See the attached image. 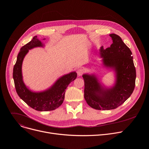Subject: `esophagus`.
I'll return each mask as SVG.
<instances>
[{
    "label": "esophagus",
    "instance_id": "34e87169",
    "mask_svg": "<svg viewBox=\"0 0 149 149\" xmlns=\"http://www.w3.org/2000/svg\"><path fill=\"white\" fill-rule=\"evenodd\" d=\"M77 75L78 76H81L84 73V69L82 68H80L77 70Z\"/></svg>",
    "mask_w": 149,
    "mask_h": 149
}]
</instances>
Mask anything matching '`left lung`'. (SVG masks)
Wrapping results in <instances>:
<instances>
[{
	"instance_id": "8db88e82",
	"label": "left lung",
	"mask_w": 149,
	"mask_h": 149,
	"mask_svg": "<svg viewBox=\"0 0 149 149\" xmlns=\"http://www.w3.org/2000/svg\"><path fill=\"white\" fill-rule=\"evenodd\" d=\"M109 36L113 43L105 49L101 46L100 54L104 66L115 72L113 86L106 88L94 74H84L82 76L84 99L89 106L97 110H111L121 106L130 97L135 86L136 69L131 51L119 36Z\"/></svg>"
}]
</instances>
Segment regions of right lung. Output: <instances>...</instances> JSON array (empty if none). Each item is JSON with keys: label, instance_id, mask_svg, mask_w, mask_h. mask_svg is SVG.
Here are the masks:
<instances>
[{"label": "right lung", "instance_id": "add662e5", "mask_svg": "<svg viewBox=\"0 0 149 149\" xmlns=\"http://www.w3.org/2000/svg\"><path fill=\"white\" fill-rule=\"evenodd\" d=\"M44 45L37 36L22 46L13 68V79L15 90L19 97L31 107L38 111H50L58 108L63 102L66 89L70 83L77 76L75 72L66 74L56 81L51 88L46 91L35 92L30 91L23 81L22 66L23 58L29 49L36 47H43Z\"/></svg>", "mask_w": 149, "mask_h": 149}]
</instances>
